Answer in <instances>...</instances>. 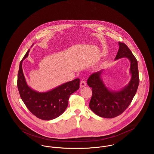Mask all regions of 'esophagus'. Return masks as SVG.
Returning <instances> with one entry per match:
<instances>
[{"mask_svg": "<svg viewBox=\"0 0 154 154\" xmlns=\"http://www.w3.org/2000/svg\"><path fill=\"white\" fill-rule=\"evenodd\" d=\"M87 85L86 82L84 80H81L80 82V87L81 88H83L84 87H85Z\"/></svg>", "mask_w": 154, "mask_h": 154, "instance_id": "1", "label": "esophagus"}]
</instances>
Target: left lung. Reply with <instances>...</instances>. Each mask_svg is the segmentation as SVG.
<instances>
[{
    "label": "left lung",
    "mask_w": 154,
    "mask_h": 154,
    "mask_svg": "<svg viewBox=\"0 0 154 154\" xmlns=\"http://www.w3.org/2000/svg\"><path fill=\"white\" fill-rule=\"evenodd\" d=\"M119 50L116 59L126 57L131 62L132 78L129 84L120 91H110L106 87L100 78L102 71L92 74L88 79V86L92 88V95L89 108L97 116L112 118L121 114L132 102L139 84L137 60L128 47L119 42Z\"/></svg>",
    "instance_id": "obj_1"
}]
</instances>
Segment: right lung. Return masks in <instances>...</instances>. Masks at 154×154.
<instances>
[{
  "label": "right lung",
  "mask_w": 154,
  "mask_h": 154,
  "mask_svg": "<svg viewBox=\"0 0 154 154\" xmlns=\"http://www.w3.org/2000/svg\"><path fill=\"white\" fill-rule=\"evenodd\" d=\"M28 50L20 64L17 87L22 101L28 109L36 117L51 120L60 116L66 110L70 96L80 88V79L65 83L46 92H37L28 86L22 71V61L28 56Z\"/></svg>",
  "instance_id": "1"
}]
</instances>
